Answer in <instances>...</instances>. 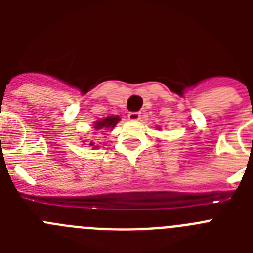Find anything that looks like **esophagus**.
I'll return each instance as SVG.
<instances>
[{
    "label": "esophagus",
    "instance_id": "1",
    "mask_svg": "<svg viewBox=\"0 0 253 253\" xmlns=\"http://www.w3.org/2000/svg\"><path fill=\"white\" fill-rule=\"evenodd\" d=\"M128 118L130 120H134V122H135V120H139L140 119V113H139V111H130V113L128 114Z\"/></svg>",
    "mask_w": 253,
    "mask_h": 253
}]
</instances>
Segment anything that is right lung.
I'll list each match as a JSON object with an SVG mask.
<instances>
[{"instance_id":"obj_1","label":"right lung","mask_w":253,"mask_h":253,"mask_svg":"<svg viewBox=\"0 0 253 253\" xmlns=\"http://www.w3.org/2000/svg\"><path fill=\"white\" fill-rule=\"evenodd\" d=\"M119 120V116H106L105 119H100L97 120V122L93 123L92 126L95 130H113ZM93 144H95V143L91 142L90 146H93Z\"/></svg>"}]
</instances>
